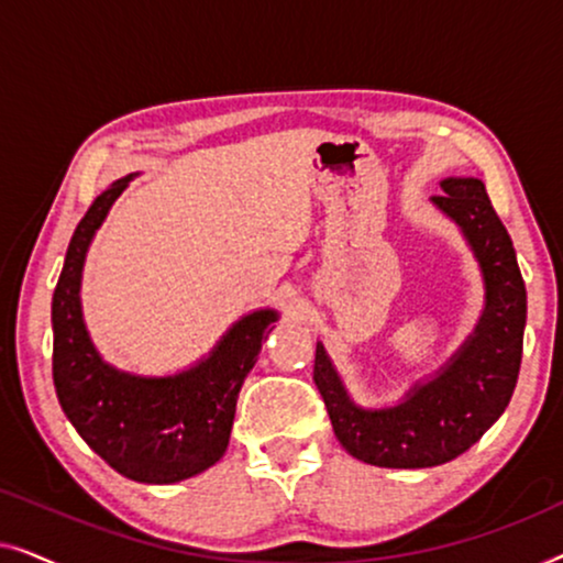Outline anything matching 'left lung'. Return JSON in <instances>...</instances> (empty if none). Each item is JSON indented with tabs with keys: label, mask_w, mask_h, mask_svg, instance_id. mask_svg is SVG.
Here are the masks:
<instances>
[{
	"label": "left lung",
	"mask_w": 563,
	"mask_h": 563,
	"mask_svg": "<svg viewBox=\"0 0 563 563\" xmlns=\"http://www.w3.org/2000/svg\"><path fill=\"white\" fill-rule=\"evenodd\" d=\"M441 189L445 195L430 202L456 222L484 279V310L472 335L387 407L353 402L325 345L314 349V384L335 438L372 466L430 468L461 456L495 426L518 382L528 299L512 241L482 179L449 176Z\"/></svg>",
	"instance_id": "8db88e82"
}]
</instances>
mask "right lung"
<instances>
[{
	"mask_svg": "<svg viewBox=\"0 0 563 563\" xmlns=\"http://www.w3.org/2000/svg\"><path fill=\"white\" fill-rule=\"evenodd\" d=\"M135 176L112 181L68 243L51 307L53 384L76 433L114 472L174 484L202 474L228 451L238 391L279 312L264 307L243 314L205 358L176 374L143 376L107 364L84 322L81 274L97 230Z\"/></svg>",
	"mask_w": 563,
	"mask_h": 563,
	"instance_id": "add662e5",
	"label": "right lung"
}]
</instances>
